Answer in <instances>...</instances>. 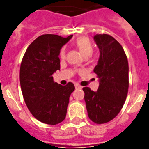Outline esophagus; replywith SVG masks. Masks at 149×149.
Instances as JSON below:
<instances>
[{"label":"esophagus","mask_w":149,"mask_h":149,"mask_svg":"<svg viewBox=\"0 0 149 149\" xmlns=\"http://www.w3.org/2000/svg\"><path fill=\"white\" fill-rule=\"evenodd\" d=\"M75 87H76V89H81L82 87L79 84H75Z\"/></svg>","instance_id":"esophagus-1"}]
</instances>
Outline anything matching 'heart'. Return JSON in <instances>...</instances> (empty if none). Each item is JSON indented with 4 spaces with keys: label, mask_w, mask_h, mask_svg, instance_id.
<instances>
[{
    "label": "heart",
    "mask_w": 149,
    "mask_h": 149,
    "mask_svg": "<svg viewBox=\"0 0 149 149\" xmlns=\"http://www.w3.org/2000/svg\"><path fill=\"white\" fill-rule=\"evenodd\" d=\"M75 45L77 47V49L79 50L80 54H82L84 58H88L92 54L93 50H94L93 44L87 37H81L77 38L76 42H75ZM65 48H62L61 52H60V57L63 58H65Z\"/></svg>",
    "instance_id": "obj_1"
}]
</instances>
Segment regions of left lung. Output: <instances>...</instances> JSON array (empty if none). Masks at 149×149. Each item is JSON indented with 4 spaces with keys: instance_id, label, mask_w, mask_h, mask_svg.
I'll return each mask as SVG.
<instances>
[{
    "instance_id": "obj_1",
    "label": "left lung",
    "mask_w": 149,
    "mask_h": 149,
    "mask_svg": "<svg viewBox=\"0 0 149 149\" xmlns=\"http://www.w3.org/2000/svg\"><path fill=\"white\" fill-rule=\"evenodd\" d=\"M94 40L100 52L94 69L99 87L97 91L87 87L83 91L90 120L102 124L114 119L123 106L129 87V66L123 48L112 36L96 34Z\"/></svg>"
}]
</instances>
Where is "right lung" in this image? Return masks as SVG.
Instances as JSON below:
<instances>
[{"label": "right lung", "mask_w": 149, "mask_h": 149, "mask_svg": "<svg viewBox=\"0 0 149 149\" xmlns=\"http://www.w3.org/2000/svg\"><path fill=\"white\" fill-rule=\"evenodd\" d=\"M72 37L41 35L30 44L22 61L19 79L24 101L32 115L47 124L65 120L70 96L75 90L72 83L62 86L52 77L60 70V51Z\"/></svg>", "instance_id": "1"}]
</instances>
